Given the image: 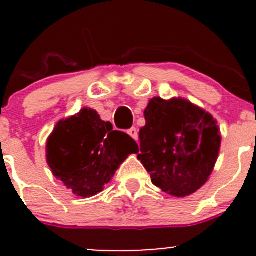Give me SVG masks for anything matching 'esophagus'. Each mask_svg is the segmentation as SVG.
<instances>
[{
  "mask_svg": "<svg viewBox=\"0 0 256 256\" xmlns=\"http://www.w3.org/2000/svg\"><path fill=\"white\" fill-rule=\"evenodd\" d=\"M128 134L134 138V140H138V131L136 128H131L130 130H128Z\"/></svg>",
  "mask_w": 256,
  "mask_h": 256,
  "instance_id": "34e87169",
  "label": "esophagus"
}]
</instances>
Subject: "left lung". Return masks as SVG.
<instances>
[{"label":"left lung","instance_id":"1","mask_svg":"<svg viewBox=\"0 0 256 256\" xmlns=\"http://www.w3.org/2000/svg\"><path fill=\"white\" fill-rule=\"evenodd\" d=\"M144 115L138 158L151 182L174 197L197 192L210 176L220 150L216 121L180 98H154Z\"/></svg>","mask_w":256,"mask_h":256}]
</instances>
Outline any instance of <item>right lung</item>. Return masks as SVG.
Wrapping results in <instances>:
<instances>
[{
	"instance_id": "add662e5",
	"label": "right lung",
	"mask_w": 256,
	"mask_h": 256,
	"mask_svg": "<svg viewBox=\"0 0 256 256\" xmlns=\"http://www.w3.org/2000/svg\"><path fill=\"white\" fill-rule=\"evenodd\" d=\"M138 150L128 134L112 130V122L84 108L56 124L47 140V162L66 188L86 198L102 192L120 164Z\"/></svg>"
}]
</instances>
